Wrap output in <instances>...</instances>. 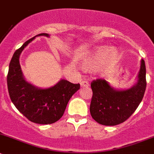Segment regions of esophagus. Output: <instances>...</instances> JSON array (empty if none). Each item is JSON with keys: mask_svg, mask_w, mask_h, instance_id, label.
I'll return each mask as SVG.
<instances>
[{"mask_svg": "<svg viewBox=\"0 0 154 154\" xmlns=\"http://www.w3.org/2000/svg\"><path fill=\"white\" fill-rule=\"evenodd\" d=\"M80 86H81V87H83V88L88 87V86H89V82H88L87 80H83V81L80 83Z\"/></svg>", "mask_w": 154, "mask_h": 154, "instance_id": "esophagus-1", "label": "esophagus"}]
</instances>
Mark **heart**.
Returning <instances> with one entry per match:
<instances>
[{"label":"heart","mask_w":154,"mask_h":154,"mask_svg":"<svg viewBox=\"0 0 154 154\" xmlns=\"http://www.w3.org/2000/svg\"><path fill=\"white\" fill-rule=\"evenodd\" d=\"M120 53L116 49L100 46L90 50L81 58V67L86 71L95 69L102 63V71L107 72L118 62Z\"/></svg>","instance_id":"b5f03b06"}]
</instances>
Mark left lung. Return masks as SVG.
I'll return each mask as SVG.
<instances>
[{"label": "left lung", "instance_id": "1", "mask_svg": "<svg viewBox=\"0 0 154 154\" xmlns=\"http://www.w3.org/2000/svg\"><path fill=\"white\" fill-rule=\"evenodd\" d=\"M146 86V68L143 59L138 82L130 89L116 90L105 80H93L91 83V116L97 123L104 126H116L123 123L130 117L142 101Z\"/></svg>", "mask_w": 154, "mask_h": 154}]
</instances>
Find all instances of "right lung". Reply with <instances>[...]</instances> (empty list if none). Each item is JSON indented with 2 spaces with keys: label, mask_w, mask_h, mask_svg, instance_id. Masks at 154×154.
Instances as JSON below:
<instances>
[{
  "label": "right lung",
  "mask_w": 154,
  "mask_h": 154,
  "mask_svg": "<svg viewBox=\"0 0 154 154\" xmlns=\"http://www.w3.org/2000/svg\"><path fill=\"white\" fill-rule=\"evenodd\" d=\"M37 36L50 37L46 33L37 34L15 52L9 65L7 87L12 102L28 120L38 124H51L63 116L70 98L80 89V85L63 79L54 86L40 89L25 80L19 56L25 47Z\"/></svg>",
  "instance_id": "1"
}]
</instances>
